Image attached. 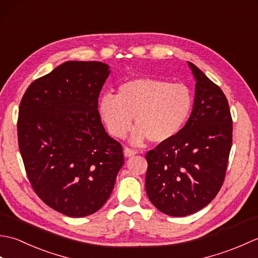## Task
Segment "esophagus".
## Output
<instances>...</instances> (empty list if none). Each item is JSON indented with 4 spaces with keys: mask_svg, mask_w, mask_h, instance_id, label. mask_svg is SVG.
<instances>
[{
    "mask_svg": "<svg viewBox=\"0 0 258 258\" xmlns=\"http://www.w3.org/2000/svg\"><path fill=\"white\" fill-rule=\"evenodd\" d=\"M135 154H138V151L130 149V147H125V149H124V155L126 157H131V156H133Z\"/></svg>",
    "mask_w": 258,
    "mask_h": 258,
    "instance_id": "34e87169",
    "label": "esophagus"
}]
</instances>
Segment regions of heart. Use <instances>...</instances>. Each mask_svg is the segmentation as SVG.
<instances>
[{"mask_svg":"<svg viewBox=\"0 0 258 258\" xmlns=\"http://www.w3.org/2000/svg\"><path fill=\"white\" fill-rule=\"evenodd\" d=\"M193 105V94L186 85L141 78L120 84L116 95L104 94L97 108L107 132L114 138L123 139L135 117L138 128L134 143L146 139L153 143H165L183 130Z\"/></svg>","mask_w":258,"mask_h":258,"instance_id":"1","label":"heart"}]
</instances>
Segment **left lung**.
<instances>
[{
  "label": "left lung",
  "instance_id": "1",
  "mask_svg": "<svg viewBox=\"0 0 258 258\" xmlns=\"http://www.w3.org/2000/svg\"><path fill=\"white\" fill-rule=\"evenodd\" d=\"M193 73V111L183 130L146 153L145 187L152 204L166 215L182 217L215 199L225 178L233 120L220 86L188 62Z\"/></svg>",
  "mask_w": 258,
  "mask_h": 258
}]
</instances>
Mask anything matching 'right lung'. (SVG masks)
<instances>
[{"label": "right lung", "instance_id": "add662e5", "mask_svg": "<svg viewBox=\"0 0 258 258\" xmlns=\"http://www.w3.org/2000/svg\"><path fill=\"white\" fill-rule=\"evenodd\" d=\"M102 62L69 61L27 87L20 103L18 140L37 196L70 217L97 212L124 164L123 149L98 114L109 75Z\"/></svg>", "mask_w": 258, "mask_h": 258}]
</instances>
